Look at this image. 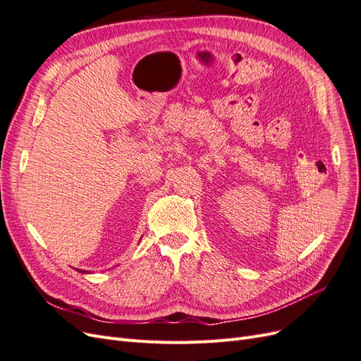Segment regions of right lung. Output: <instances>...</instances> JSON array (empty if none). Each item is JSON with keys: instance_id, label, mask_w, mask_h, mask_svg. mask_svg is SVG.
<instances>
[{"instance_id": "right-lung-1", "label": "right lung", "mask_w": 361, "mask_h": 361, "mask_svg": "<svg viewBox=\"0 0 361 361\" xmlns=\"http://www.w3.org/2000/svg\"><path fill=\"white\" fill-rule=\"evenodd\" d=\"M76 271H80V272H87V271H82V269H76Z\"/></svg>"}]
</instances>
